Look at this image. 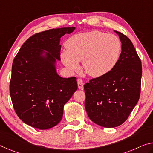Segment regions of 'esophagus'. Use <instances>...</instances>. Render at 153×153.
Returning a JSON list of instances; mask_svg holds the SVG:
<instances>
[{
    "label": "esophagus",
    "instance_id": "esophagus-1",
    "mask_svg": "<svg viewBox=\"0 0 153 153\" xmlns=\"http://www.w3.org/2000/svg\"><path fill=\"white\" fill-rule=\"evenodd\" d=\"M77 84H78L79 89H80V90H82V89H83V85H84L83 80L80 79H77Z\"/></svg>",
    "mask_w": 153,
    "mask_h": 153
}]
</instances>
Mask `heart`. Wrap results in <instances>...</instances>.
<instances>
[{"instance_id":"heart-1","label":"heart","mask_w":153,"mask_h":153,"mask_svg":"<svg viewBox=\"0 0 153 153\" xmlns=\"http://www.w3.org/2000/svg\"><path fill=\"white\" fill-rule=\"evenodd\" d=\"M67 51L61 53L65 66L72 71L79 69L83 61L85 71L93 77L107 74L120 57L122 44L115 35L94 30L70 37L65 42Z\"/></svg>"}]
</instances>
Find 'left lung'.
Masks as SVG:
<instances>
[{
  "label": "left lung",
  "instance_id": "obj_1",
  "mask_svg": "<svg viewBox=\"0 0 153 153\" xmlns=\"http://www.w3.org/2000/svg\"><path fill=\"white\" fill-rule=\"evenodd\" d=\"M120 57L107 74L91 79L84 85L88 117L98 125L114 128L128 118L139 100L142 68L131 41L120 32Z\"/></svg>",
  "mask_w": 153,
  "mask_h": 153
}]
</instances>
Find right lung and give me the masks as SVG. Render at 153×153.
Masks as SVG:
<instances>
[{
	"instance_id": "add662e5",
	"label": "right lung",
	"mask_w": 153,
	"mask_h": 153,
	"mask_svg": "<svg viewBox=\"0 0 153 153\" xmlns=\"http://www.w3.org/2000/svg\"><path fill=\"white\" fill-rule=\"evenodd\" d=\"M75 27L52 29L30 37L14 58L9 85L14 110L25 124L44 130L62 120L63 106L77 90L76 77L63 78L61 38Z\"/></svg>"
}]
</instances>
